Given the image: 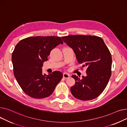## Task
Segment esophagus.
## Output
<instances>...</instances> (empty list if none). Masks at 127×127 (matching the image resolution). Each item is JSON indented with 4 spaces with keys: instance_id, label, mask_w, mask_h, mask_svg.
Returning a JSON list of instances; mask_svg holds the SVG:
<instances>
[{
    "instance_id": "1",
    "label": "esophagus",
    "mask_w": 127,
    "mask_h": 127,
    "mask_svg": "<svg viewBox=\"0 0 127 127\" xmlns=\"http://www.w3.org/2000/svg\"><path fill=\"white\" fill-rule=\"evenodd\" d=\"M70 74L68 73H64L63 74V77L64 78H68L70 77Z\"/></svg>"
}]
</instances>
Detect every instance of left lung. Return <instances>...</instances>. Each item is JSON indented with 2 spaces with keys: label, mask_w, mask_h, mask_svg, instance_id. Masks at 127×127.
Returning a JSON list of instances; mask_svg holds the SVG:
<instances>
[{
  "label": "left lung",
  "mask_w": 127,
  "mask_h": 127,
  "mask_svg": "<svg viewBox=\"0 0 127 127\" xmlns=\"http://www.w3.org/2000/svg\"><path fill=\"white\" fill-rule=\"evenodd\" d=\"M73 49L81 68L86 67L87 76L80 79L73 75L75 84L71 88L73 96L81 100L93 99L105 90L111 75L110 52L100 37L73 35L62 37Z\"/></svg>",
  "instance_id": "obj_1"
}]
</instances>
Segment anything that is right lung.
Returning a JSON list of instances; mask_svg holds the SVG:
<instances>
[{"label":"right lung","instance_id":"right-lung-1","mask_svg":"<svg viewBox=\"0 0 127 127\" xmlns=\"http://www.w3.org/2000/svg\"><path fill=\"white\" fill-rule=\"evenodd\" d=\"M63 43L57 36H35L22 39L16 44L12 55L14 75L27 95L40 99L53 93L63 74L55 71L47 75L42 74L41 67L52 50Z\"/></svg>","mask_w":127,"mask_h":127}]
</instances>
